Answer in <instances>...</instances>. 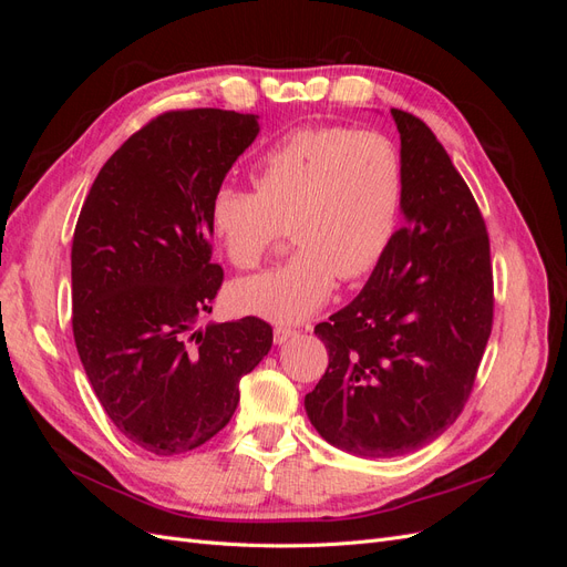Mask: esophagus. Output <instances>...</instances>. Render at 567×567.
<instances>
[{
	"mask_svg": "<svg viewBox=\"0 0 567 567\" xmlns=\"http://www.w3.org/2000/svg\"><path fill=\"white\" fill-rule=\"evenodd\" d=\"M293 336H296V331L286 329V326H277V329H274V342H277V346H286V342Z\"/></svg>",
	"mask_w": 567,
	"mask_h": 567,
	"instance_id": "34e87169",
	"label": "esophagus"
}]
</instances>
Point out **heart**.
<instances>
[{"instance_id":"b5f03b06","label":"heart","mask_w":567,"mask_h":567,"mask_svg":"<svg viewBox=\"0 0 567 567\" xmlns=\"http://www.w3.org/2000/svg\"><path fill=\"white\" fill-rule=\"evenodd\" d=\"M255 192L221 184L210 227L229 262L252 269L284 227L298 248L290 260L236 281V310L296 323L331 298L336 279L357 281L381 265L404 196L400 151L379 132L305 127L286 134L252 167Z\"/></svg>"}]
</instances>
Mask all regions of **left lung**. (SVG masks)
I'll return each mask as SVG.
<instances>
[{
    "mask_svg": "<svg viewBox=\"0 0 567 567\" xmlns=\"http://www.w3.org/2000/svg\"><path fill=\"white\" fill-rule=\"evenodd\" d=\"M404 173V227L348 307L317 323L329 369L305 394L333 447L411 454L466 404L492 331L489 238L471 188L425 123L392 109Z\"/></svg>",
    "mask_w": 567,
    "mask_h": 567,
    "instance_id": "8db88e82",
    "label": "left lung"
}]
</instances>
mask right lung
Here are the masks:
<instances>
[{
    "mask_svg": "<svg viewBox=\"0 0 567 567\" xmlns=\"http://www.w3.org/2000/svg\"><path fill=\"white\" fill-rule=\"evenodd\" d=\"M260 134L252 113L173 111L101 167L73 236V336L115 427L142 450L192 452L229 423L238 381L271 348L262 319L208 323L221 286L210 200Z\"/></svg>",
    "mask_w": 567,
    "mask_h": 567,
    "instance_id": "obj_1",
    "label": "right lung"
}]
</instances>
